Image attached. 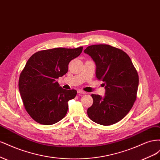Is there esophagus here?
Listing matches in <instances>:
<instances>
[{
	"mask_svg": "<svg viewBox=\"0 0 160 160\" xmlns=\"http://www.w3.org/2000/svg\"><path fill=\"white\" fill-rule=\"evenodd\" d=\"M77 93H78L79 94H86L87 93L85 91H82V90H78L77 91Z\"/></svg>",
	"mask_w": 160,
	"mask_h": 160,
	"instance_id": "34e87169",
	"label": "esophagus"
}]
</instances>
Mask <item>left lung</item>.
Instances as JSON below:
<instances>
[{"instance_id": "8db88e82", "label": "left lung", "mask_w": 160, "mask_h": 160, "mask_svg": "<svg viewBox=\"0 0 160 160\" xmlns=\"http://www.w3.org/2000/svg\"><path fill=\"white\" fill-rule=\"evenodd\" d=\"M96 64V77L104 81L105 95L92 94L93 103L88 109L93 122L109 125L122 120L137 98L139 76L126 52L109 45H93L84 51Z\"/></svg>"}]
</instances>
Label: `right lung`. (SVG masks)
<instances>
[{
  "label": "right lung",
  "mask_w": 160,
  "mask_h": 160,
  "mask_svg": "<svg viewBox=\"0 0 160 160\" xmlns=\"http://www.w3.org/2000/svg\"><path fill=\"white\" fill-rule=\"evenodd\" d=\"M83 47L39 51L28 59L21 71L18 89L27 112L36 122L52 125L63 118L68 101L77 91L61 88L56 79L68 71L69 62L78 57Z\"/></svg>",
  "instance_id": "obj_1"
}]
</instances>
